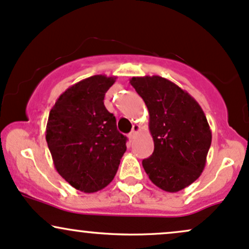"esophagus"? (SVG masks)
<instances>
[{"label": "esophagus", "instance_id": "1", "mask_svg": "<svg viewBox=\"0 0 249 249\" xmlns=\"http://www.w3.org/2000/svg\"><path fill=\"white\" fill-rule=\"evenodd\" d=\"M140 130H141V128H140V125H139V124H134V125H133L132 132H130V134H129V138H130V140H134V139H135V136L138 135V133L140 132Z\"/></svg>", "mask_w": 249, "mask_h": 249}]
</instances>
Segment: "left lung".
I'll list each match as a JSON object with an SVG mask.
<instances>
[{
	"mask_svg": "<svg viewBox=\"0 0 249 249\" xmlns=\"http://www.w3.org/2000/svg\"><path fill=\"white\" fill-rule=\"evenodd\" d=\"M143 99L154 141L152 156L142 161L150 181L162 191L177 193L200 178L212 143V130L194 97L164 77H132Z\"/></svg>",
	"mask_w": 249,
	"mask_h": 249,
	"instance_id": "1",
	"label": "left lung"
}]
</instances>
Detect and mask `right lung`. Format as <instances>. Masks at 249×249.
I'll use <instances>...</instances> for the list:
<instances>
[{
	"label": "right lung",
	"mask_w": 249,
	"mask_h": 249,
	"mask_svg": "<svg viewBox=\"0 0 249 249\" xmlns=\"http://www.w3.org/2000/svg\"><path fill=\"white\" fill-rule=\"evenodd\" d=\"M115 76L94 75L60 95L50 109L46 140L58 174L71 187L95 193L115 177L127 146L116 119L105 107Z\"/></svg>",
	"instance_id": "1"
}]
</instances>
